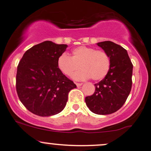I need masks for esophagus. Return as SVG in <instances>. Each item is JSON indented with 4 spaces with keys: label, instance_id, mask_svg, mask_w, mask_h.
<instances>
[{
    "label": "esophagus",
    "instance_id": "esophagus-1",
    "mask_svg": "<svg viewBox=\"0 0 151 151\" xmlns=\"http://www.w3.org/2000/svg\"><path fill=\"white\" fill-rule=\"evenodd\" d=\"M82 85V83H78V82H76V85H77V87H80Z\"/></svg>",
    "mask_w": 151,
    "mask_h": 151
}]
</instances>
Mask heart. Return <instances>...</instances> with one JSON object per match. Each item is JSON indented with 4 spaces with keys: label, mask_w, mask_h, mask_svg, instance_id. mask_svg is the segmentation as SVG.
<instances>
[{
    "label": "heart",
    "mask_w": 151,
    "mask_h": 151,
    "mask_svg": "<svg viewBox=\"0 0 151 151\" xmlns=\"http://www.w3.org/2000/svg\"><path fill=\"white\" fill-rule=\"evenodd\" d=\"M57 66L64 75L71 77L79 69H82L74 76L75 80H103L108 74L111 67V58L106 51L96 50L94 47L80 46L74 49L71 55L62 54L57 60Z\"/></svg>",
    "instance_id": "1"
}]
</instances>
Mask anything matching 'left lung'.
Listing matches in <instances>:
<instances>
[{
	"label": "left lung",
	"instance_id": "8db88e82",
	"mask_svg": "<svg viewBox=\"0 0 151 151\" xmlns=\"http://www.w3.org/2000/svg\"><path fill=\"white\" fill-rule=\"evenodd\" d=\"M111 58L110 70L104 80L95 84L94 93L85 98L90 110L100 115L113 114L126 102L132 89L133 65L127 51L111 41L97 43Z\"/></svg>",
	"mask_w": 151,
	"mask_h": 151
}]
</instances>
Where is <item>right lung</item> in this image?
<instances>
[{
  "label": "right lung",
  "mask_w": 151,
  "mask_h": 151,
  "mask_svg": "<svg viewBox=\"0 0 151 151\" xmlns=\"http://www.w3.org/2000/svg\"><path fill=\"white\" fill-rule=\"evenodd\" d=\"M68 45L45 41L27 50L17 66L16 89L27 110L40 116H50L66 106L68 94L75 84L57 66L58 57Z\"/></svg>",
  "instance_id": "obj_1"
}]
</instances>
